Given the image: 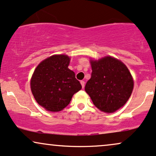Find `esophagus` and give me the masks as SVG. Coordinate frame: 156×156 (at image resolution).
Instances as JSON below:
<instances>
[{
	"label": "esophagus",
	"instance_id": "34e87169",
	"mask_svg": "<svg viewBox=\"0 0 156 156\" xmlns=\"http://www.w3.org/2000/svg\"><path fill=\"white\" fill-rule=\"evenodd\" d=\"M80 83H81V85H82V88H84V87H85V82L84 81H82L80 82Z\"/></svg>",
	"mask_w": 156,
	"mask_h": 156
}]
</instances>
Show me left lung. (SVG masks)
<instances>
[{
    "instance_id": "1",
    "label": "left lung",
    "mask_w": 156,
    "mask_h": 156,
    "mask_svg": "<svg viewBox=\"0 0 156 156\" xmlns=\"http://www.w3.org/2000/svg\"><path fill=\"white\" fill-rule=\"evenodd\" d=\"M91 77L85 90L93 104L106 113H112L125 104L132 93L133 80L122 62L110 56L90 60Z\"/></svg>"
}]
</instances>
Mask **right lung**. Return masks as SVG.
I'll list each match as a JSON object with an SVG mask.
<instances>
[{
  "instance_id": "add662e5",
  "label": "right lung",
  "mask_w": 156,
  "mask_h": 156,
  "mask_svg": "<svg viewBox=\"0 0 156 156\" xmlns=\"http://www.w3.org/2000/svg\"><path fill=\"white\" fill-rule=\"evenodd\" d=\"M70 58L55 55L35 69L30 88L36 102L49 112H60L69 105L74 93L82 88L73 71L68 68Z\"/></svg>"
}]
</instances>
